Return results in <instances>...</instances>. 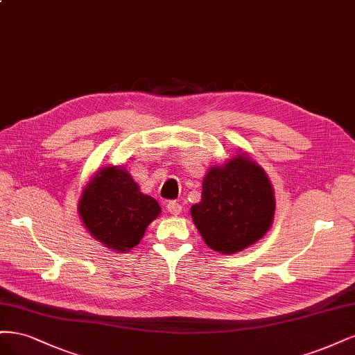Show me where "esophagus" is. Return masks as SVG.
<instances>
[{
    "instance_id": "34e87169",
    "label": "esophagus",
    "mask_w": 355,
    "mask_h": 355,
    "mask_svg": "<svg viewBox=\"0 0 355 355\" xmlns=\"http://www.w3.org/2000/svg\"><path fill=\"white\" fill-rule=\"evenodd\" d=\"M166 209H168V212H171L173 215H180V212L182 211V207H181V205H180L178 202L171 200V202H168V205H166Z\"/></svg>"
}]
</instances>
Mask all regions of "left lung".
<instances>
[{"label": "left lung", "mask_w": 355, "mask_h": 355, "mask_svg": "<svg viewBox=\"0 0 355 355\" xmlns=\"http://www.w3.org/2000/svg\"><path fill=\"white\" fill-rule=\"evenodd\" d=\"M274 209V191L264 169L239 155L224 166L209 169L202 200L191 207V216L211 249L234 254L268 232Z\"/></svg>", "instance_id": "left-lung-1"}]
</instances>
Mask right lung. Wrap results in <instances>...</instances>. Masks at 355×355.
<instances>
[{
    "mask_svg": "<svg viewBox=\"0 0 355 355\" xmlns=\"http://www.w3.org/2000/svg\"><path fill=\"white\" fill-rule=\"evenodd\" d=\"M78 209L88 232L118 252L139 245L147 225L161 214L157 202L143 194L127 171L116 166L96 174Z\"/></svg>",
    "mask_w": 355,
    "mask_h": 355,
    "instance_id": "1",
    "label": "right lung"
}]
</instances>
